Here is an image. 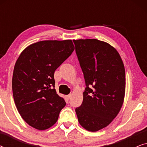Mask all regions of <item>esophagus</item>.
<instances>
[{"label": "esophagus", "instance_id": "34e87169", "mask_svg": "<svg viewBox=\"0 0 147 147\" xmlns=\"http://www.w3.org/2000/svg\"><path fill=\"white\" fill-rule=\"evenodd\" d=\"M71 94H69V95L66 96V98H67V100H69L70 98H71Z\"/></svg>", "mask_w": 147, "mask_h": 147}]
</instances>
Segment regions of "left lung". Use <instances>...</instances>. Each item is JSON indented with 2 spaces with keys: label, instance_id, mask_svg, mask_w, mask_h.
Here are the masks:
<instances>
[{
  "label": "left lung",
  "instance_id": "obj_1",
  "mask_svg": "<svg viewBox=\"0 0 147 147\" xmlns=\"http://www.w3.org/2000/svg\"><path fill=\"white\" fill-rule=\"evenodd\" d=\"M86 88L83 102L76 108L82 127L96 132L117 116L125 94V69L118 51L98 39L74 40Z\"/></svg>",
  "mask_w": 147,
  "mask_h": 147
}]
</instances>
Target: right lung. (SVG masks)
Returning a JSON list of instances; mask_svg holds the SVG:
<instances>
[{"instance_id": "obj_1", "label": "right lung", "mask_w": 147, "mask_h": 147, "mask_svg": "<svg viewBox=\"0 0 147 147\" xmlns=\"http://www.w3.org/2000/svg\"><path fill=\"white\" fill-rule=\"evenodd\" d=\"M74 50L71 40L42 41L23 51L14 67L12 88L18 112L32 127L47 129L65 102L55 89V71Z\"/></svg>"}]
</instances>
